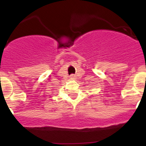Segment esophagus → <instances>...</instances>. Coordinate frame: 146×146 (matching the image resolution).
<instances>
[{"label": "esophagus", "mask_w": 146, "mask_h": 146, "mask_svg": "<svg viewBox=\"0 0 146 146\" xmlns=\"http://www.w3.org/2000/svg\"><path fill=\"white\" fill-rule=\"evenodd\" d=\"M71 78L72 79V80H73V79H75V75H72L71 76Z\"/></svg>", "instance_id": "obj_1"}]
</instances>
